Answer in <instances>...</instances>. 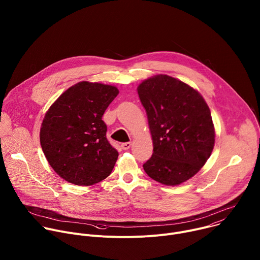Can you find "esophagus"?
Wrapping results in <instances>:
<instances>
[{
	"label": "esophagus",
	"instance_id": "1",
	"mask_svg": "<svg viewBox=\"0 0 260 260\" xmlns=\"http://www.w3.org/2000/svg\"><path fill=\"white\" fill-rule=\"evenodd\" d=\"M131 146H132V143H131V142H126V143H122V144H121V148H122L123 150L129 149Z\"/></svg>",
	"mask_w": 260,
	"mask_h": 260
}]
</instances>
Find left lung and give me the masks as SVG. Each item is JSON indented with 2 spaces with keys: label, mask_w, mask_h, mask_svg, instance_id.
Here are the masks:
<instances>
[{
  "label": "left lung",
  "mask_w": 260,
  "mask_h": 260,
  "mask_svg": "<svg viewBox=\"0 0 260 260\" xmlns=\"http://www.w3.org/2000/svg\"><path fill=\"white\" fill-rule=\"evenodd\" d=\"M153 154L144 171L153 180L175 186L192 178L207 162L215 144L211 111L190 85L164 74L139 84Z\"/></svg>",
  "instance_id": "left-lung-1"
}]
</instances>
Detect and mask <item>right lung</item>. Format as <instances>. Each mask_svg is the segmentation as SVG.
Wrapping results in <instances>:
<instances>
[{
    "label": "right lung",
    "instance_id": "obj_1",
    "mask_svg": "<svg viewBox=\"0 0 260 260\" xmlns=\"http://www.w3.org/2000/svg\"><path fill=\"white\" fill-rule=\"evenodd\" d=\"M119 93L116 86L82 81L50 106L40 129V143L54 172L69 183L89 186L112 172L118 152L106 138L102 120Z\"/></svg>",
    "mask_w": 260,
    "mask_h": 260
}]
</instances>
